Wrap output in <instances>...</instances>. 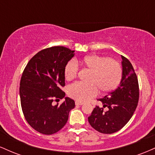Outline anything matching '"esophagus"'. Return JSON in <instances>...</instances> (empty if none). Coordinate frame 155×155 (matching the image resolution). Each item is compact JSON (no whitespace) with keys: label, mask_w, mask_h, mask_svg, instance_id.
I'll list each match as a JSON object with an SVG mask.
<instances>
[{"label":"esophagus","mask_w":155,"mask_h":155,"mask_svg":"<svg viewBox=\"0 0 155 155\" xmlns=\"http://www.w3.org/2000/svg\"><path fill=\"white\" fill-rule=\"evenodd\" d=\"M75 104L76 106H81V105H83V103L79 102V101H76Z\"/></svg>","instance_id":"obj_1"}]
</instances>
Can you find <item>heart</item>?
Returning a JSON list of instances; mask_svg holds the SVG:
<instances>
[{
  "mask_svg": "<svg viewBox=\"0 0 155 155\" xmlns=\"http://www.w3.org/2000/svg\"><path fill=\"white\" fill-rule=\"evenodd\" d=\"M81 66L90 71L87 84L77 82L69 86L68 95L78 101L85 102L91 100L98 93L109 92L120 84L122 77V69L116 60L98 54H90L84 58L71 60L65 65L64 76L67 81H71L78 75Z\"/></svg>",
  "mask_w": 155,
  "mask_h": 155,
  "instance_id": "b5f03b06",
  "label": "heart"
}]
</instances>
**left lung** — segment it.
<instances>
[{"label": "left lung", "instance_id": "left-lung-1", "mask_svg": "<svg viewBox=\"0 0 155 155\" xmlns=\"http://www.w3.org/2000/svg\"><path fill=\"white\" fill-rule=\"evenodd\" d=\"M122 59V77L120 86L98 99L103 107L96 106L88 117L90 125L104 134H111L122 129L130 120L138 106V78L130 62L124 56ZM104 107L107 108L106 111Z\"/></svg>", "mask_w": 155, "mask_h": 155}]
</instances>
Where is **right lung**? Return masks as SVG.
<instances>
[{
  "label": "right lung",
  "instance_id": "add662e5",
  "mask_svg": "<svg viewBox=\"0 0 155 155\" xmlns=\"http://www.w3.org/2000/svg\"><path fill=\"white\" fill-rule=\"evenodd\" d=\"M74 51L52 47L38 51L25 68L20 80L19 95L22 110L28 123L38 133L51 135L66 124L75 102L65 97L60 106L53 101L63 99L65 93L64 68Z\"/></svg>",
  "mask_w": 155,
  "mask_h": 155
}]
</instances>
